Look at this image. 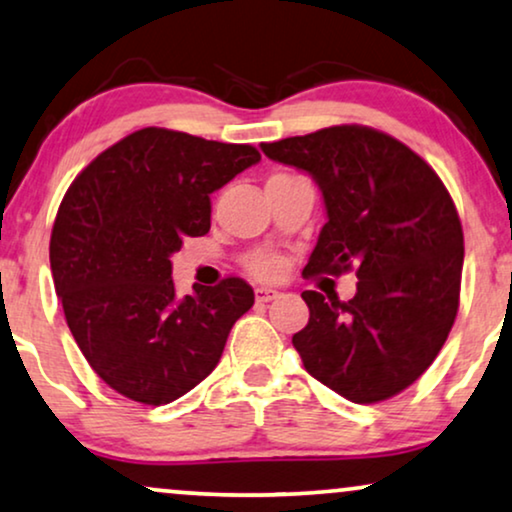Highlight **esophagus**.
Returning a JSON list of instances; mask_svg holds the SVG:
<instances>
[{"label": "esophagus", "mask_w": 512, "mask_h": 512, "mask_svg": "<svg viewBox=\"0 0 512 512\" xmlns=\"http://www.w3.org/2000/svg\"><path fill=\"white\" fill-rule=\"evenodd\" d=\"M277 296H280V291H275V289H268V287L256 289V301L258 303H270V301H275Z\"/></svg>", "instance_id": "1"}]
</instances>
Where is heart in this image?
<instances>
[{
  "label": "heart",
  "instance_id": "1",
  "mask_svg": "<svg viewBox=\"0 0 512 512\" xmlns=\"http://www.w3.org/2000/svg\"><path fill=\"white\" fill-rule=\"evenodd\" d=\"M247 270L258 280H277L284 270V258L275 251H254L247 258Z\"/></svg>",
  "mask_w": 512,
  "mask_h": 512
}]
</instances>
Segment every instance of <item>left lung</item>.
Masks as SVG:
<instances>
[{
    "mask_svg": "<svg viewBox=\"0 0 512 512\" xmlns=\"http://www.w3.org/2000/svg\"><path fill=\"white\" fill-rule=\"evenodd\" d=\"M320 185L327 223L303 277L355 270L350 301L303 291L310 320L291 343L310 376L357 404L421 378L459 313L463 230L454 199L423 157L360 124L261 143Z\"/></svg>",
    "mask_w": 512,
    "mask_h": 512,
    "instance_id": "8db88e82",
    "label": "left lung"
}]
</instances>
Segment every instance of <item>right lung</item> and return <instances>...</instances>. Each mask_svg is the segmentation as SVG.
I'll return each instance as SVG.
<instances>
[{
	"label": "right lung",
	"instance_id": "1",
	"mask_svg": "<svg viewBox=\"0 0 512 512\" xmlns=\"http://www.w3.org/2000/svg\"><path fill=\"white\" fill-rule=\"evenodd\" d=\"M261 159L254 145L145 126L103 150L65 192L51 230L56 294L112 390L169 404L202 383L254 305L240 277L178 298L169 256L211 228L209 195Z\"/></svg>",
	"mask_w": 512,
	"mask_h": 512
}]
</instances>
